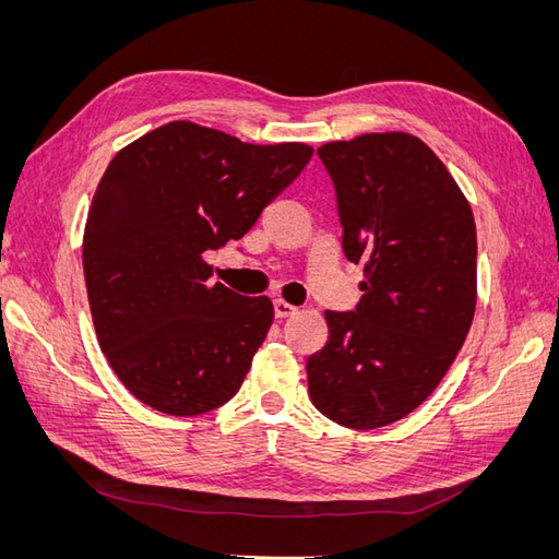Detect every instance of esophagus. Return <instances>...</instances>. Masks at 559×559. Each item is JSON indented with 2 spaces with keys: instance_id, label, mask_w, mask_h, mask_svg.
Instances as JSON below:
<instances>
[{
  "instance_id": "esophagus-1",
  "label": "esophagus",
  "mask_w": 559,
  "mask_h": 559,
  "mask_svg": "<svg viewBox=\"0 0 559 559\" xmlns=\"http://www.w3.org/2000/svg\"><path fill=\"white\" fill-rule=\"evenodd\" d=\"M296 312H298V308L292 306V302H286V300H282V298L275 300V314H277V317H292V314H296Z\"/></svg>"
}]
</instances>
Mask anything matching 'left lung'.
Wrapping results in <instances>:
<instances>
[{"label": "left lung", "instance_id": "left-lung-1", "mask_svg": "<svg viewBox=\"0 0 559 559\" xmlns=\"http://www.w3.org/2000/svg\"><path fill=\"white\" fill-rule=\"evenodd\" d=\"M335 186L359 306L326 312L308 359L314 408L349 429L413 413L452 366L476 312V222L460 186L413 134L370 132L317 148Z\"/></svg>", "mask_w": 559, "mask_h": 559}]
</instances>
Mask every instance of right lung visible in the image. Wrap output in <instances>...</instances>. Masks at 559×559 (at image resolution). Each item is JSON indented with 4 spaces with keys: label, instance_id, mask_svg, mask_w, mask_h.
Returning a JSON list of instances; mask_svg holds the SVG:
<instances>
[{
    "label": "right lung",
    "instance_id": "obj_1",
    "mask_svg": "<svg viewBox=\"0 0 559 559\" xmlns=\"http://www.w3.org/2000/svg\"><path fill=\"white\" fill-rule=\"evenodd\" d=\"M312 146L245 144L173 121L118 151L83 233L99 347L154 411L191 417L228 403L273 324L267 296L212 284V251L257 224Z\"/></svg>",
    "mask_w": 559,
    "mask_h": 559
}]
</instances>
